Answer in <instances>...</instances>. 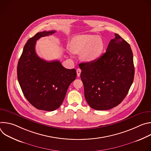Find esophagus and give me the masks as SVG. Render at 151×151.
Returning a JSON list of instances; mask_svg holds the SVG:
<instances>
[{
	"label": "esophagus",
	"instance_id": "obj_1",
	"mask_svg": "<svg viewBox=\"0 0 151 151\" xmlns=\"http://www.w3.org/2000/svg\"><path fill=\"white\" fill-rule=\"evenodd\" d=\"M81 70L80 69H77L76 70V73H77V76L79 77L80 76V75H81Z\"/></svg>",
	"mask_w": 151,
	"mask_h": 151
}]
</instances>
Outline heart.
I'll return each mask as SVG.
<instances>
[{"label": "heart", "mask_w": 151, "mask_h": 151, "mask_svg": "<svg viewBox=\"0 0 151 151\" xmlns=\"http://www.w3.org/2000/svg\"><path fill=\"white\" fill-rule=\"evenodd\" d=\"M70 48L75 54H81L85 62H92L97 59L104 49V42L99 36L93 35H81L72 40Z\"/></svg>", "instance_id": "b5f03b06"}]
</instances>
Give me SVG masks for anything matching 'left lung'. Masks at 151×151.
I'll return each mask as SVG.
<instances>
[{
    "label": "left lung",
    "mask_w": 151,
    "mask_h": 151,
    "mask_svg": "<svg viewBox=\"0 0 151 151\" xmlns=\"http://www.w3.org/2000/svg\"><path fill=\"white\" fill-rule=\"evenodd\" d=\"M106 52L92 62L79 64L86 101L91 108L106 111L118 106L127 96L134 75L130 45L115 34Z\"/></svg>",
    "instance_id": "1"
}]
</instances>
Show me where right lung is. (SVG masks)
Wrapping results in <instances>:
<instances>
[{
  "instance_id": "1",
  "label": "right lung",
  "mask_w": 151,
  "mask_h": 151,
  "mask_svg": "<svg viewBox=\"0 0 151 151\" xmlns=\"http://www.w3.org/2000/svg\"><path fill=\"white\" fill-rule=\"evenodd\" d=\"M55 30L36 33L24 47L17 66V78L25 97L36 109L53 111L63 103L69 86L76 78L75 69L64 68L58 61H47L36 54V40Z\"/></svg>"
}]
</instances>
